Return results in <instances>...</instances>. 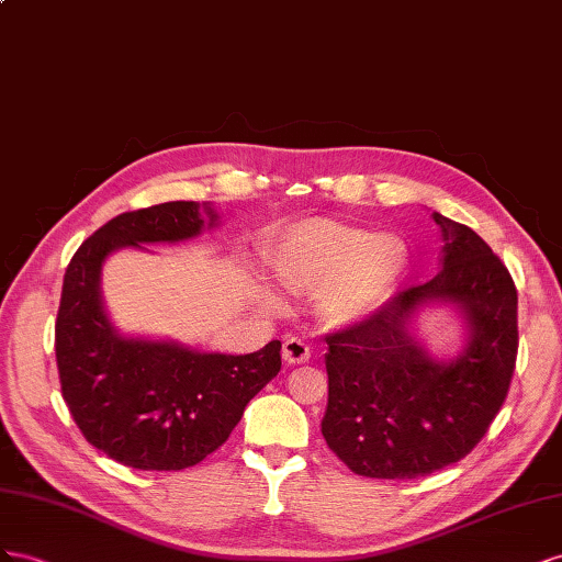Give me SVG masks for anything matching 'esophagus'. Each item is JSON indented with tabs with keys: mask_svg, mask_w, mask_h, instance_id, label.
Segmentation results:
<instances>
[{
	"mask_svg": "<svg viewBox=\"0 0 562 562\" xmlns=\"http://www.w3.org/2000/svg\"><path fill=\"white\" fill-rule=\"evenodd\" d=\"M282 358L286 364H303L311 358V348L306 341H301L299 336H286L282 344Z\"/></svg>",
	"mask_w": 562,
	"mask_h": 562,
	"instance_id": "obj_1",
	"label": "esophagus"
}]
</instances>
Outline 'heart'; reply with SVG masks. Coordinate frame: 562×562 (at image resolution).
Masks as SVG:
<instances>
[{"label":"heart","mask_w":562,"mask_h":562,"mask_svg":"<svg viewBox=\"0 0 562 562\" xmlns=\"http://www.w3.org/2000/svg\"><path fill=\"white\" fill-rule=\"evenodd\" d=\"M272 268L286 290L319 294V311L336 327L360 325L393 296L407 268L395 235H374L341 221H308L282 237Z\"/></svg>","instance_id":"1"}]
</instances>
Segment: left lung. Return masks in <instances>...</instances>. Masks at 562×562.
Segmentation results:
<instances>
[{
	"label": "left lung",
	"instance_id": "1",
	"mask_svg": "<svg viewBox=\"0 0 562 562\" xmlns=\"http://www.w3.org/2000/svg\"><path fill=\"white\" fill-rule=\"evenodd\" d=\"M442 231V270L395 294L360 325L327 334L329 400L323 436L364 477L409 480L471 454L499 414L518 358V292L490 245L463 223L432 212ZM454 302L470 346L432 361L408 331L415 308Z\"/></svg>",
	"mask_w": 562,
	"mask_h": 562
}]
</instances>
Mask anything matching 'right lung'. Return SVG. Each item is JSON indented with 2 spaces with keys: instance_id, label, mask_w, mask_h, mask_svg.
Wrapping results in <instances>:
<instances>
[{
  "instance_id": "add662e5",
  "label": "right lung",
  "mask_w": 562,
  "mask_h": 562,
  "mask_svg": "<svg viewBox=\"0 0 562 562\" xmlns=\"http://www.w3.org/2000/svg\"><path fill=\"white\" fill-rule=\"evenodd\" d=\"M124 212L87 237L63 278L56 317L60 393L87 442L138 471L195 467L228 440L249 400L276 379L280 341L249 356L124 339L101 301V266L120 247L181 243L214 226L210 204Z\"/></svg>"
}]
</instances>
